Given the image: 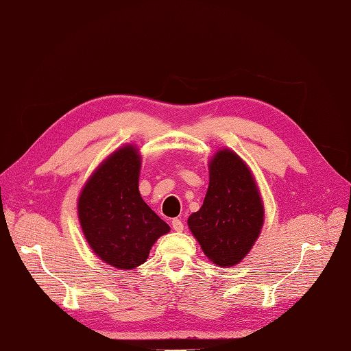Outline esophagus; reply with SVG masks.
I'll list each match as a JSON object with an SVG mask.
<instances>
[{
    "mask_svg": "<svg viewBox=\"0 0 351 351\" xmlns=\"http://www.w3.org/2000/svg\"><path fill=\"white\" fill-rule=\"evenodd\" d=\"M171 225H173V230L174 231H177V232H182L183 231V228H184V225H183V221L182 219H173V222H171Z\"/></svg>",
    "mask_w": 351,
    "mask_h": 351,
    "instance_id": "obj_1",
    "label": "esophagus"
}]
</instances>
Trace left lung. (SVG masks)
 Returning a JSON list of instances; mask_svg holds the SVG:
<instances>
[{
    "label": "left lung",
    "instance_id": "1",
    "mask_svg": "<svg viewBox=\"0 0 351 351\" xmlns=\"http://www.w3.org/2000/svg\"><path fill=\"white\" fill-rule=\"evenodd\" d=\"M208 189L198 212L188 219L202 252L221 267L236 266L258 239L264 207L251 169L228 149L208 162Z\"/></svg>",
    "mask_w": 351,
    "mask_h": 351
}]
</instances>
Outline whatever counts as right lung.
I'll return each instance as SVG.
<instances>
[{
	"label": "right lung",
	"mask_w": 351,
	"mask_h": 351,
	"mask_svg": "<svg viewBox=\"0 0 351 351\" xmlns=\"http://www.w3.org/2000/svg\"><path fill=\"white\" fill-rule=\"evenodd\" d=\"M139 169L136 147L124 145L100 163L77 198L80 223L93 252L120 270L145 263L154 241L169 231L141 198Z\"/></svg>",
	"instance_id": "add662e5"
}]
</instances>
